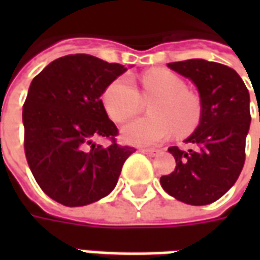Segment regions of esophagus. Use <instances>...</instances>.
Segmentation results:
<instances>
[{
    "instance_id": "34e87169",
    "label": "esophagus",
    "mask_w": 260,
    "mask_h": 260,
    "mask_svg": "<svg viewBox=\"0 0 260 260\" xmlns=\"http://www.w3.org/2000/svg\"><path fill=\"white\" fill-rule=\"evenodd\" d=\"M142 153H145V154H147V156H157L158 153H160V150L158 149H139Z\"/></svg>"
}]
</instances>
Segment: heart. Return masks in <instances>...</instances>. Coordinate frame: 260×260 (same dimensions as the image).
Segmentation results:
<instances>
[{
	"mask_svg": "<svg viewBox=\"0 0 260 260\" xmlns=\"http://www.w3.org/2000/svg\"><path fill=\"white\" fill-rule=\"evenodd\" d=\"M143 91L138 90L129 76H121L108 86L103 103L110 118L125 122L139 113L145 100H156L150 107L154 117L139 118L122 128V139L131 145H157L175 128L177 134L191 132L201 119L199 100L189 91L178 75L166 69H153L142 78ZM144 97L142 98L141 96Z\"/></svg>",
	"mask_w": 260,
	"mask_h": 260,
	"instance_id": "obj_1",
	"label": "heart"
}]
</instances>
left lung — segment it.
Instances as JSON below:
<instances>
[{
    "label": "left lung",
    "mask_w": 260,
    "mask_h": 260,
    "mask_svg": "<svg viewBox=\"0 0 260 260\" xmlns=\"http://www.w3.org/2000/svg\"><path fill=\"white\" fill-rule=\"evenodd\" d=\"M167 65L198 87L201 121L185 139L191 149L169 147L177 166L171 174L160 178V184L177 201L193 206L209 205L234 185L245 163L249 91L240 75L227 65L199 58Z\"/></svg>",
    "instance_id": "obj_1"
}]
</instances>
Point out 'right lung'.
<instances>
[{"label": "right lung", "mask_w": 260, "mask_h": 260, "mask_svg": "<svg viewBox=\"0 0 260 260\" xmlns=\"http://www.w3.org/2000/svg\"><path fill=\"white\" fill-rule=\"evenodd\" d=\"M126 71L89 54L55 59L31 80L23 104L25 154L43 192L61 205L85 206L113 191L134 147L115 142L102 94ZM108 137V148L92 143Z\"/></svg>", "instance_id": "add662e5"}]
</instances>
